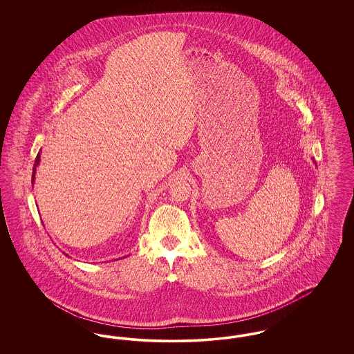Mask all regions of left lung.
Here are the masks:
<instances>
[{
	"mask_svg": "<svg viewBox=\"0 0 354 354\" xmlns=\"http://www.w3.org/2000/svg\"><path fill=\"white\" fill-rule=\"evenodd\" d=\"M312 160H313V163H316V162H315V159H313V158H312Z\"/></svg>",
	"mask_w": 354,
	"mask_h": 354,
	"instance_id": "left-lung-1",
	"label": "left lung"
}]
</instances>
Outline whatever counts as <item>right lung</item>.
<instances>
[{
  "mask_svg": "<svg viewBox=\"0 0 354 354\" xmlns=\"http://www.w3.org/2000/svg\"><path fill=\"white\" fill-rule=\"evenodd\" d=\"M39 160H41V150H39V152L37 153V158H35V160H34L33 175H32V185H33L34 179H35V171H37V167H38V165H39ZM66 256H68V254H66Z\"/></svg>",
  "mask_w": 354,
  "mask_h": 354,
  "instance_id": "add662e5",
  "label": "right lung"
}]
</instances>
